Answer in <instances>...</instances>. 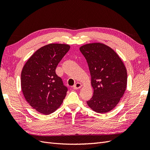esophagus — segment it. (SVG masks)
<instances>
[{"label":"esophagus","mask_w":150,"mask_h":150,"mask_svg":"<svg viewBox=\"0 0 150 150\" xmlns=\"http://www.w3.org/2000/svg\"><path fill=\"white\" fill-rule=\"evenodd\" d=\"M81 87H82V84H81V83H76L74 86V89H80Z\"/></svg>","instance_id":"1"}]
</instances>
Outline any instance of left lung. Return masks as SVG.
<instances>
[{
    "label": "left lung",
    "mask_w": 150,
    "mask_h": 150,
    "mask_svg": "<svg viewBox=\"0 0 150 150\" xmlns=\"http://www.w3.org/2000/svg\"><path fill=\"white\" fill-rule=\"evenodd\" d=\"M79 50L88 62L94 89L87 104L95 112L104 114L116 106L125 92L126 67L118 54L103 43L85 44Z\"/></svg>",
    "instance_id": "8db88e82"
}]
</instances>
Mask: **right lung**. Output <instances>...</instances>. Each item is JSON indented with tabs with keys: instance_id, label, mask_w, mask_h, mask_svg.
I'll use <instances>...</instances> for the list:
<instances>
[{
	"instance_id": "add662e5",
	"label": "right lung",
	"mask_w": 150,
	"mask_h": 150,
	"mask_svg": "<svg viewBox=\"0 0 150 150\" xmlns=\"http://www.w3.org/2000/svg\"><path fill=\"white\" fill-rule=\"evenodd\" d=\"M69 49V45L64 44L46 45L37 50L22 68L24 96L30 106L43 115L57 110L66 96L67 88L56 69Z\"/></svg>"
}]
</instances>
